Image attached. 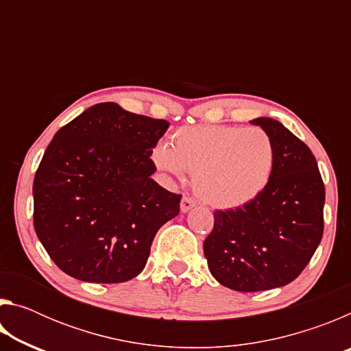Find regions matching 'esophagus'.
<instances>
[{"mask_svg":"<svg viewBox=\"0 0 351 351\" xmlns=\"http://www.w3.org/2000/svg\"><path fill=\"white\" fill-rule=\"evenodd\" d=\"M195 206H197L195 199H192L190 197H182V199H181V212H187Z\"/></svg>","mask_w":351,"mask_h":351,"instance_id":"obj_1","label":"esophagus"}]
</instances>
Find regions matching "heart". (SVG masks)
<instances>
[{"label": "heart", "instance_id": "obj_1", "mask_svg": "<svg viewBox=\"0 0 351 351\" xmlns=\"http://www.w3.org/2000/svg\"><path fill=\"white\" fill-rule=\"evenodd\" d=\"M153 161L159 170L181 178L193 173V190L218 209L251 203L268 186L274 169V144L261 128L232 125L181 127L170 144L158 145Z\"/></svg>", "mask_w": 351, "mask_h": 351}]
</instances>
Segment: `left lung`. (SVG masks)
Wrapping results in <instances>:
<instances>
[{"instance_id": "1", "label": "left lung", "mask_w": 351, "mask_h": 351, "mask_svg": "<svg viewBox=\"0 0 351 351\" xmlns=\"http://www.w3.org/2000/svg\"><path fill=\"white\" fill-rule=\"evenodd\" d=\"M274 144V169L257 198L213 212L204 240L210 274L230 289L255 293L285 287L310 263L324 234L325 186L310 148L280 122H251Z\"/></svg>"}]
</instances>
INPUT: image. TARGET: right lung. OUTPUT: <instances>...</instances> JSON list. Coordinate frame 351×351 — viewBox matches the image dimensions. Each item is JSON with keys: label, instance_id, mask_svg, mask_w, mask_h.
<instances>
[{"label": "right lung", "instance_id": "1", "mask_svg": "<svg viewBox=\"0 0 351 351\" xmlns=\"http://www.w3.org/2000/svg\"><path fill=\"white\" fill-rule=\"evenodd\" d=\"M169 122L104 102L62 127L34 178V228L68 276L122 283L145 268L154 235L181 195L152 180Z\"/></svg>", "mask_w": 351, "mask_h": 351}]
</instances>
